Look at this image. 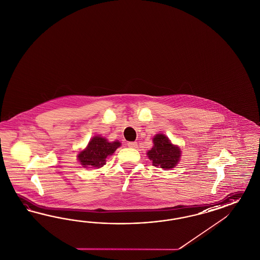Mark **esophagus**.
I'll list each match as a JSON object with an SVG mask.
<instances>
[{
	"instance_id": "esophagus-1",
	"label": "esophagus",
	"mask_w": 260,
	"mask_h": 260,
	"mask_svg": "<svg viewBox=\"0 0 260 260\" xmlns=\"http://www.w3.org/2000/svg\"><path fill=\"white\" fill-rule=\"evenodd\" d=\"M127 147L128 148H135L137 147V143L136 142H128L127 143Z\"/></svg>"
}]
</instances>
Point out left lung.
<instances>
[{
    "label": "left lung",
    "mask_w": 260,
    "mask_h": 260,
    "mask_svg": "<svg viewBox=\"0 0 260 260\" xmlns=\"http://www.w3.org/2000/svg\"><path fill=\"white\" fill-rule=\"evenodd\" d=\"M154 146L148 152L149 159L156 168L173 169L180 160L181 150L173 146L164 134H157L153 138Z\"/></svg>",
    "instance_id": "obj_1"
}]
</instances>
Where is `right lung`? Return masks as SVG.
Here are the masks:
<instances>
[{"label":"right lung","mask_w":260,"mask_h":260,"mask_svg":"<svg viewBox=\"0 0 260 260\" xmlns=\"http://www.w3.org/2000/svg\"><path fill=\"white\" fill-rule=\"evenodd\" d=\"M120 147L119 142L109 143L105 138L95 136L91 139L87 148L78 154V160L84 168L99 169L106 164L108 156L112 155Z\"/></svg>","instance_id":"right-lung-1"}]
</instances>
